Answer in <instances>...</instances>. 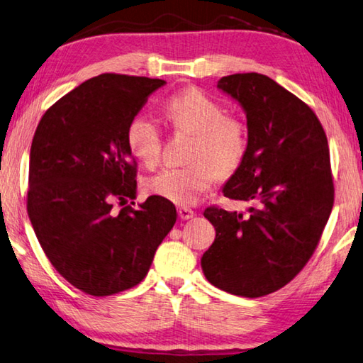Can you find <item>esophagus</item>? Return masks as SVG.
I'll return each instance as SVG.
<instances>
[{"mask_svg":"<svg viewBox=\"0 0 363 363\" xmlns=\"http://www.w3.org/2000/svg\"><path fill=\"white\" fill-rule=\"evenodd\" d=\"M177 214H179V217L182 220H189V219H192V217L195 216V213L190 208H187V206H181V208H177Z\"/></svg>","mask_w":363,"mask_h":363,"instance_id":"34e87169","label":"esophagus"}]
</instances>
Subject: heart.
<instances>
[{
	"mask_svg": "<svg viewBox=\"0 0 363 363\" xmlns=\"http://www.w3.org/2000/svg\"><path fill=\"white\" fill-rule=\"evenodd\" d=\"M164 116L177 133L194 135L189 164L163 168L146 179L150 195L181 206L192 204L217 176L233 174L245 162L249 147L247 125L227 116L219 101L199 89H187L169 98ZM128 146L141 163L154 167L160 160L163 135L152 117L138 116L128 128Z\"/></svg>",
	"mask_w": 363,
	"mask_h": 363,
	"instance_id": "1",
	"label": "heart"
}]
</instances>
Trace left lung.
Returning <instances> with one entry per match:
<instances>
[{"label": "left lung", "instance_id": "1", "mask_svg": "<svg viewBox=\"0 0 363 363\" xmlns=\"http://www.w3.org/2000/svg\"><path fill=\"white\" fill-rule=\"evenodd\" d=\"M217 87L241 104L249 131L245 162L222 192L252 206L204 209L216 240L201 268L213 286L257 298L289 284L318 247L333 208L330 152L314 111L273 79L242 72Z\"/></svg>", "mask_w": 363, "mask_h": 363}]
</instances>
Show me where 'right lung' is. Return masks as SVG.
<instances>
[{
    "instance_id": "add662e5",
    "label": "right lung",
    "mask_w": 363,
    "mask_h": 363,
    "mask_svg": "<svg viewBox=\"0 0 363 363\" xmlns=\"http://www.w3.org/2000/svg\"><path fill=\"white\" fill-rule=\"evenodd\" d=\"M164 84L114 72L91 77L52 104L33 136L31 225L57 272L89 295L140 284L176 223L174 204L155 195L113 211L114 200L136 196L130 125Z\"/></svg>"
}]
</instances>
